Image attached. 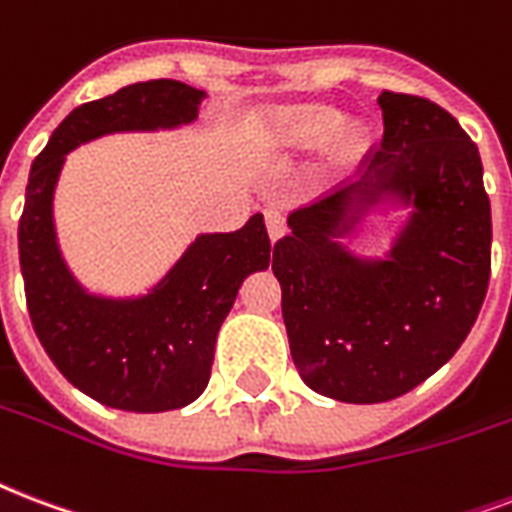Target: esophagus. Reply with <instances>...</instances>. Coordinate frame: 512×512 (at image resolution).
<instances>
[{
    "label": "esophagus",
    "mask_w": 512,
    "mask_h": 512,
    "mask_svg": "<svg viewBox=\"0 0 512 512\" xmlns=\"http://www.w3.org/2000/svg\"><path fill=\"white\" fill-rule=\"evenodd\" d=\"M265 228H268V236L271 241H279L287 233V225H284V214L279 209H265Z\"/></svg>",
    "instance_id": "obj_1"
}]
</instances>
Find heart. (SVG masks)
<instances>
[{
	"mask_svg": "<svg viewBox=\"0 0 512 512\" xmlns=\"http://www.w3.org/2000/svg\"><path fill=\"white\" fill-rule=\"evenodd\" d=\"M325 141L322 169L325 174H341L360 161L368 134L357 123L341 126V112L330 107L282 109L268 131V144L276 152H308Z\"/></svg>",
	"mask_w": 512,
	"mask_h": 512,
	"instance_id": "obj_1",
	"label": "heart"
}]
</instances>
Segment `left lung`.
Returning a JSON list of instances; mask_svg holds the SVG:
<instances>
[{
  "mask_svg": "<svg viewBox=\"0 0 512 512\" xmlns=\"http://www.w3.org/2000/svg\"><path fill=\"white\" fill-rule=\"evenodd\" d=\"M381 147L357 182L290 214L273 247L292 362L314 392L386 403L440 370L489 290L491 204L478 147L435 101L384 91ZM411 208L384 258L350 238L376 205Z\"/></svg>",
  "mask_w": 512,
  "mask_h": 512,
  "instance_id": "obj_1",
  "label": "left lung"
}]
</instances>
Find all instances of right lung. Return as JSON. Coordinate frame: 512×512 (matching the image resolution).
<instances>
[{"label": "right lung", "instance_id": "add662e5", "mask_svg": "<svg viewBox=\"0 0 512 512\" xmlns=\"http://www.w3.org/2000/svg\"><path fill=\"white\" fill-rule=\"evenodd\" d=\"M204 91L150 80L72 109L31 163L18 252L39 343L64 378L96 403L131 413L185 408L209 384L214 341L249 273L271 263L263 214L233 233H201L150 292L107 298L85 290L56 239L53 195L66 155L126 131L193 123Z\"/></svg>", "mask_w": 512, "mask_h": 512}]
</instances>
